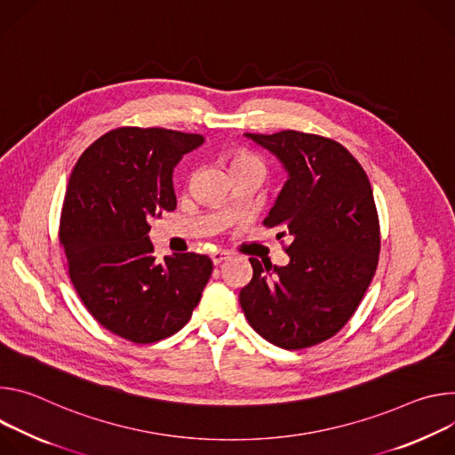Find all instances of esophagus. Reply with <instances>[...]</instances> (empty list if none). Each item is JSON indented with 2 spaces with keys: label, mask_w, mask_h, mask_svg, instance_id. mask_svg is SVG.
Here are the masks:
<instances>
[{
  "label": "esophagus",
  "mask_w": 455,
  "mask_h": 455,
  "mask_svg": "<svg viewBox=\"0 0 455 455\" xmlns=\"http://www.w3.org/2000/svg\"><path fill=\"white\" fill-rule=\"evenodd\" d=\"M229 257H231V253H229V251H224V249L213 251V253H212V260H213V264H215V266L222 264V262H224V260H228Z\"/></svg>",
  "instance_id": "34e87169"
}]
</instances>
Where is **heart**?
<instances>
[{"label": "heart", "instance_id": "1", "mask_svg": "<svg viewBox=\"0 0 455 455\" xmlns=\"http://www.w3.org/2000/svg\"><path fill=\"white\" fill-rule=\"evenodd\" d=\"M228 166H229V172H236V170H260L264 172V163L260 157H257L255 154H251V151H236V154H233L228 161Z\"/></svg>", "mask_w": 455, "mask_h": 455}]
</instances>
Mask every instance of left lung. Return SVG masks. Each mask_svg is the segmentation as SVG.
Returning a JSON list of instances; mask_svg holds the SVG:
<instances>
[{
    "mask_svg": "<svg viewBox=\"0 0 455 455\" xmlns=\"http://www.w3.org/2000/svg\"><path fill=\"white\" fill-rule=\"evenodd\" d=\"M245 137L269 149L289 175L264 226L291 245L283 267L249 259L253 278L240 291V306L273 345L313 347L350 320L374 278L381 238L372 188L332 139L294 130Z\"/></svg>",
    "mask_w": 455,
    "mask_h": 455,
    "instance_id": "obj_1",
    "label": "left lung"
}]
</instances>
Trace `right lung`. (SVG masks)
Masks as SVG:
<instances>
[{"mask_svg":"<svg viewBox=\"0 0 455 455\" xmlns=\"http://www.w3.org/2000/svg\"><path fill=\"white\" fill-rule=\"evenodd\" d=\"M202 142L166 128H117L72 170L60 222L70 280L88 313L133 343L180 331L212 276L206 255L156 260L148 236L151 219L177 208L173 168Z\"/></svg>","mask_w":455,"mask_h":455,"instance_id":"obj_1","label":"right lung"}]
</instances>
